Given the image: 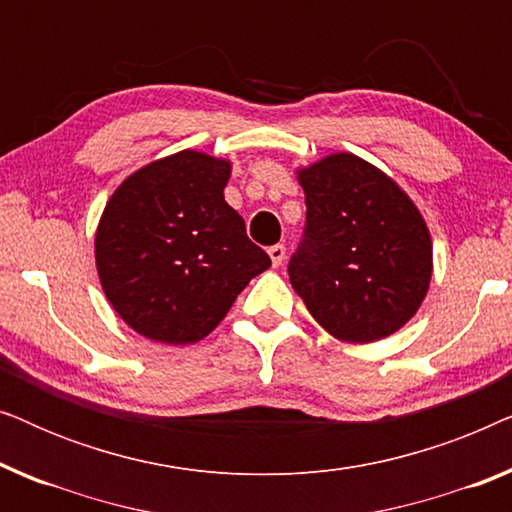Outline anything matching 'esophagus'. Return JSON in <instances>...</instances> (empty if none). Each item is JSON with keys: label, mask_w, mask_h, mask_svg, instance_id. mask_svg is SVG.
I'll use <instances>...</instances> for the list:
<instances>
[{"label": "esophagus", "mask_w": 512, "mask_h": 512, "mask_svg": "<svg viewBox=\"0 0 512 512\" xmlns=\"http://www.w3.org/2000/svg\"><path fill=\"white\" fill-rule=\"evenodd\" d=\"M268 254L272 258V265H282L284 256H286V247L284 244H272V247L268 249Z\"/></svg>", "instance_id": "obj_1"}]
</instances>
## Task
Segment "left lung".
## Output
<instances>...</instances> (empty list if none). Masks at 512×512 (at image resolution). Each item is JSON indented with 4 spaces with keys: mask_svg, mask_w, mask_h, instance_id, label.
Listing matches in <instances>:
<instances>
[{
    "mask_svg": "<svg viewBox=\"0 0 512 512\" xmlns=\"http://www.w3.org/2000/svg\"><path fill=\"white\" fill-rule=\"evenodd\" d=\"M305 228L289 279L335 338L398 331L431 282V237L412 200L366 160L335 153L300 170Z\"/></svg>",
    "mask_w": 512,
    "mask_h": 512,
    "instance_id": "1",
    "label": "left lung"
}]
</instances>
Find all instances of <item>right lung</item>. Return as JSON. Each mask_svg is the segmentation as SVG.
Instances as JSON below:
<instances>
[{
    "label": "right lung",
    "instance_id": "obj_1",
    "mask_svg": "<svg viewBox=\"0 0 512 512\" xmlns=\"http://www.w3.org/2000/svg\"><path fill=\"white\" fill-rule=\"evenodd\" d=\"M226 160L181 151L111 195L95 237L109 303L144 338L188 345L212 333L240 291L270 268L223 200Z\"/></svg>",
    "mask_w": 512,
    "mask_h": 512
}]
</instances>
